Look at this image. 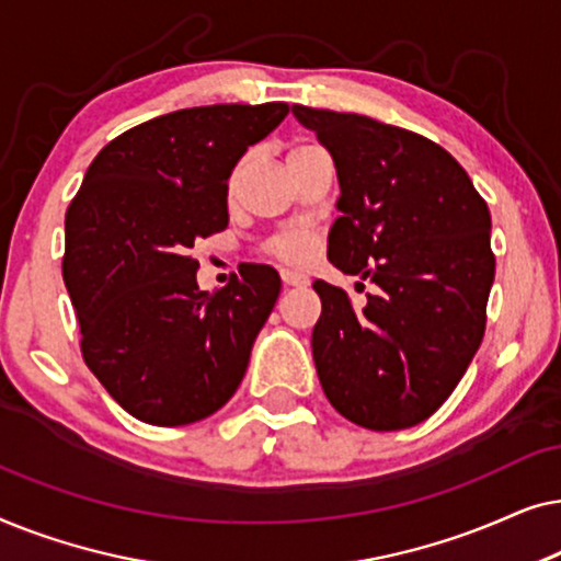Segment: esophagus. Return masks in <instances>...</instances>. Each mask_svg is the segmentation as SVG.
Listing matches in <instances>:
<instances>
[{"mask_svg":"<svg viewBox=\"0 0 561 561\" xmlns=\"http://www.w3.org/2000/svg\"><path fill=\"white\" fill-rule=\"evenodd\" d=\"M283 283H286L288 288H304L309 286V275L296 273V271H283Z\"/></svg>","mask_w":561,"mask_h":561,"instance_id":"1","label":"esophagus"}]
</instances>
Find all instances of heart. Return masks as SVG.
I'll list each match as a JSON object with an SVG mask.
<instances>
[{"label": "heart", "mask_w": 561, "mask_h": 561, "mask_svg": "<svg viewBox=\"0 0 561 561\" xmlns=\"http://www.w3.org/2000/svg\"><path fill=\"white\" fill-rule=\"evenodd\" d=\"M309 148V145H296L290 152H298ZM271 252L283 263H290V265H304L309 263L311 255H313V242L309 234H301V232H286V234H278L275 240L271 242Z\"/></svg>", "instance_id": "heart-1"}]
</instances>
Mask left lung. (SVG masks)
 I'll return each instance as SVG.
<instances>
[{
    "label": "left lung",
    "mask_w": 561,
    "mask_h": 561,
    "mask_svg": "<svg viewBox=\"0 0 561 561\" xmlns=\"http://www.w3.org/2000/svg\"><path fill=\"white\" fill-rule=\"evenodd\" d=\"M294 114L332 152L340 179L327 257L378 286L355 309L347 290L313 283L321 388L352 424L416 426L451 396L485 334L495 278L488 204L424 135L304 104Z\"/></svg>",
    "instance_id": "1"
}]
</instances>
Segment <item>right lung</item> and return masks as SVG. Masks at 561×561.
<instances>
[{
    "label": "right lung",
    "instance_id": "obj_1",
    "mask_svg": "<svg viewBox=\"0 0 561 561\" xmlns=\"http://www.w3.org/2000/svg\"><path fill=\"white\" fill-rule=\"evenodd\" d=\"M286 114V102L214 104L142 122L104 145L68 206L64 280L83 363L145 424H194L240 388L280 278L244 263L225 288L198 290L191 248L227 229L232 168Z\"/></svg>",
    "mask_w": 561,
    "mask_h": 561
}]
</instances>
